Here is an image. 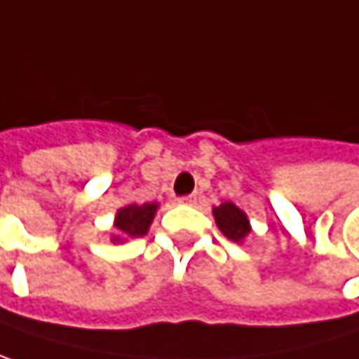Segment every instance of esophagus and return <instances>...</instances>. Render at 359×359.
I'll return each mask as SVG.
<instances>
[{
    "label": "esophagus",
    "instance_id": "1",
    "mask_svg": "<svg viewBox=\"0 0 359 359\" xmlns=\"http://www.w3.org/2000/svg\"><path fill=\"white\" fill-rule=\"evenodd\" d=\"M179 201L180 203H184V205H193V203L197 201V197H195V195H187V197H180Z\"/></svg>",
    "mask_w": 359,
    "mask_h": 359
}]
</instances>
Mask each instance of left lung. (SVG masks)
Wrapping results in <instances>:
<instances>
[{"label": "left lung", "mask_w": 359, "mask_h": 359, "mask_svg": "<svg viewBox=\"0 0 359 359\" xmlns=\"http://www.w3.org/2000/svg\"><path fill=\"white\" fill-rule=\"evenodd\" d=\"M213 219L219 228V232L230 238L232 243L243 245L246 241V236L250 234V219L246 212H243L238 205H234L232 201H224L222 205L213 208Z\"/></svg>", "instance_id": "8db88e82"}]
</instances>
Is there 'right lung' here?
<instances>
[{
  "label": "right lung",
  "instance_id": "right-lung-1",
  "mask_svg": "<svg viewBox=\"0 0 359 359\" xmlns=\"http://www.w3.org/2000/svg\"><path fill=\"white\" fill-rule=\"evenodd\" d=\"M160 203H129L114 213V234H111V243H127L129 238H140L147 234Z\"/></svg>",
  "mask_w": 359,
  "mask_h": 359
}]
</instances>
